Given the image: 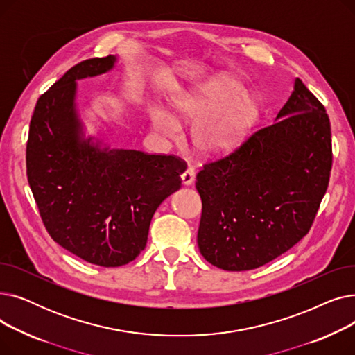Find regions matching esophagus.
Segmentation results:
<instances>
[{
	"mask_svg": "<svg viewBox=\"0 0 355 355\" xmlns=\"http://www.w3.org/2000/svg\"><path fill=\"white\" fill-rule=\"evenodd\" d=\"M194 177H196V171H194V166H193V165H189L187 170H185V171L181 174V180H182V182H184L185 185L193 184Z\"/></svg>",
	"mask_w": 355,
	"mask_h": 355,
	"instance_id": "1",
	"label": "esophagus"
}]
</instances>
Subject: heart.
Segmentation results:
<instances>
[{
	"label": "heart",
	"mask_w": 355,
	"mask_h": 355,
	"mask_svg": "<svg viewBox=\"0 0 355 355\" xmlns=\"http://www.w3.org/2000/svg\"><path fill=\"white\" fill-rule=\"evenodd\" d=\"M243 89L233 80H226L206 95L184 98L177 107L182 121H197L194 142L202 153L214 154L233 146L256 115V105L249 98H241ZM155 125L168 137L180 132V123L170 115L158 112Z\"/></svg>",
	"instance_id": "b5f03b06"
}]
</instances>
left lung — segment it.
Masks as SVG:
<instances>
[{"mask_svg":"<svg viewBox=\"0 0 355 355\" xmlns=\"http://www.w3.org/2000/svg\"><path fill=\"white\" fill-rule=\"evenodd\" d=\"M331 166L328 114L296 79L275 122L253 130L197 173L202 257L223 270L241 272L288 252L308 234Z\"/></svg>","mask_w":355,"mask_h":355,"instance_id":"8db88e82","label":"left lung"}]
</instances>
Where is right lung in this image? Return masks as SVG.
<instances>
[{
    "instance_id": "obj_1",
    "label": "right lung",
    "mask_w": 355,
    "mask_h": 355,
    "mask_svg": "<svg viewBox=\"0 0 355 355\" xmlns=\"http://www.w3.org/2000/svg\"><path fill=\"white\" fill-rule=\"evenodd\" d=\"M115 58L74 64L39 98L26 149L27 180L43 225L62 248L89 263L116 268L144 250L159 204L181 187L187 164L175 155L107 151L79 139L76 79Z\"/></svg>"
}]
</instances>
